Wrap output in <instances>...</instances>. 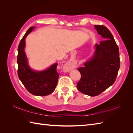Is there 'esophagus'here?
I'll return each mask as SVG.
<instances>
[{
  "instance_id": "1",
  "label": "esophagus",
  "mask_w": 133,
  "mask_h": 133,
  "mask_svg": "<svg viewBox=\"0 0 133 133\" xmlns=\"http://www.w3.org/2000/svg\"><path fill=\"white\" fill-rule=\"evenodd\" d=\"M75 65L73 63H67L64 66V70L65 71L68 72V71H69L71 69H73L74 68Z\"/></svg>"
}]
</instances>
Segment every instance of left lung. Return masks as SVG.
<instances>
[{"instance_id":"obj_1","label":"left lung","mask_w":133,"mask_h":133,"mask_svg":"<svg viewBox=\"0 0 133 133\" xmlns=\"http://www.w3.org/2000/svg\"><path fill=\"white\" fill-rule=\"evenodd\" d=\"M94 26L104 41L95 44L93 57L78 69L81 78L76 85L79 91L91 96L99 95L112 85L120 68L119 48L111 32L104 25Z\"/></svg>"}]
</instances>
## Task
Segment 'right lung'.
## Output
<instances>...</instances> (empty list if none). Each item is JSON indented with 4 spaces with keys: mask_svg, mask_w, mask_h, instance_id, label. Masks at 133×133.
I'll list each match as a JSON object with an SVG mask.
<instances>
[{
    "mask_svg": "<svg viewBox=\"0 0 133 133\" xmlns=\"http://www.w3.org/2000/svg\"><path fill=\"white\" fill-rule=\"evenodd\" d=\"M31 26L22 39L18 48V75L19 79L30 93L36 96H46L53 92L57 87L59 74L57 73L58 63L52 65L47 69L35 71L28 65L24 52L25 39L34 29Z\"/></svg>",
    "mask_w": 133,
    "mask_h": 133,
    "instance_id": "1",
    "label": "right lung"
}]
</instances>
